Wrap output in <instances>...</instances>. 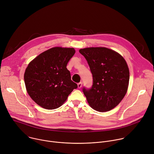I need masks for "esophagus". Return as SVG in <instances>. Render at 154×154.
Instances as JSON below:
<instances>
[{
	"mask_svg": "<svg viewBox=\"0 0 154 154\" xmlns=\"http://www.w3.org/2000/svg\"><path fill=\"white\" fill-rule=\"evenodd\" d=\"M77 85H78V88H82V82H79V83L77 84Z\"/></svg>",
	"mask_w": 154,
	"mask_h": 154,
	"instance_id": "obj_1",
	"label": "esophagus"
}]
</instances>
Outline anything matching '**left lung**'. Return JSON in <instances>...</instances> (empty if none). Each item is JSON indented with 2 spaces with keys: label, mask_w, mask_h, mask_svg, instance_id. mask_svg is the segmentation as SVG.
Returning a JSON list of instances; mask_svg holds the SVG:
<instances>
[{
  "label": "left lung",
  "mask_w": 154,
  "mask_h": 154,
  "mask_svg": "<svg viewBox=\"0 0 154 154\" xmlns=\"http://www.w3.org/2000/svg\"><path fill=\"white\" fill-rule=\"evenodd\" d=\"M93 75L90 88L82 91L95 110L105 112L116 106L125 96L129 82V70L124 58L106 48L82 49Z\"/></svg>",
  "instance_id": "8db88e82"
}]
</instances>
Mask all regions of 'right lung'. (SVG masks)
<instances>
[{
    "label": "right lung",
    "mask_w": 154,
    "mask_h": 154,
    "mask_svg": "<svg viewBox=\"0 0 154 154\" xmlns=\"http://www.w3.org/2000/svg\"><path fill=\"white\" fill-rule=\"evenodd\" d=\"M74 48H53L32 60L24 74L28 94L38 105L53 109L60 107L77 88L66 68Z\"/></svg>",
    "instance_id": "1"
}]
</instances>
